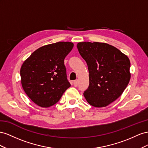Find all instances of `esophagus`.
Masks as SVG:
<instances>
[{
    "instance_id": "34e87169",
    "label": "esophagus",
    "mask_w": 148,
    "mask_h": 148,
    "mask_svg": "<svg viewBox=\"0 0 148 148\" xmlns=\"http://www.w3.org/2000/svg\"><path fill=\"white\" fill-rule=\"evenodd\" d=\"M78 83H79V82H78V80H75V81H74L73 82L74 86L75 87H77V86H78Z\"/></svg>"
}]
</instances>
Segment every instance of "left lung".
Listing matches in <instances>:
<instances>
[{
  "label": "left lung",
  "mask_w": 148,
  "mask_h": 148,
  "mask_svg": "<svg viewBox=\"0 0 148 148\" xmlns=\"http://www.w3.org/2000/svg\"><path fill=\"white\" fill-rule=\"evenodd\" d=\"M77 47L89 73V86L84 95L93 107H107L121 96L130 82L129 58L105 43L80 42Z\"/></svg>",
  "instance_id": "1"
}]
</instances>
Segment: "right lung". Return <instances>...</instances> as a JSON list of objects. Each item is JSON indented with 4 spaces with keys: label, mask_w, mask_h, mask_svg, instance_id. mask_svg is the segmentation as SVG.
I'll return each mask as SVG.
<instances>
[{
    "label": "right lung",
    "mask_w": 148,
    "mask_h": 148,
    "mask_svg": "<svg viewBox=\"0 0 148 148\" xmlns=\"http://www.w3.org/2000/svg\"><path fill=\"white\" fill-rule=\"evenodd\" d=\"M73 46L69 41L45 45L23 62L20 69L23 89L39 107L53 106L71 86L64 60Z\"/></svg>",
    "instance_id": "obj_1"
}]
</instances>
